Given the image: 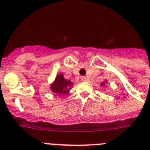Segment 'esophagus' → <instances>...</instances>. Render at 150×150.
<instances>
[{"mask_svg":"<svg viewBox=\"0 0 150 150\" xmlns=\"http://www.w3.org/2000/svg\"><path fill=\"white\" fill-rule=\"evenodd\" d=\"M81 79L82 80H83V82H87L88 80V77H86V76H82L81 77Z\"/></svg>","mask_w":150,"mask_h":150,"instance_id":"esophagus-1","label":"esophagus"}]
</instances>
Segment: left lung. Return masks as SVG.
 I'll return each mask as SVG.
<instances>
[{"mask_svg": "<svg viewBox=\"0 0 150 150\" xmlns=\"http://www.w3.org/2000/svg\"><path fill=\"white\" fill-rule=\"evenodd\" d=\"M107 80H105L104 82H103L102 83H100V86H106V84H107Z\"/></svg>", "mask_w": 150, "mask_h": 150, "instance_id": "left-lung-1", "label": "left lung"}]
</instances>
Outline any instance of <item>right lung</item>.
I'll list each match as a JSON object with an SVG mask.
<instances>
[{"label":"right lung","instance_id":"add662e5","mask_svg":"<svg viewBox=\"0 0 150 150\" xmlns=\"http://www.w3.org/2000/svg\"><path fill=\"white\" fill-rule=\"evenodd\" d=\"M73 83H72L71 80L66 79L64 77L63 74H59L56 76L53 83L50 85V88L54 93L62 96L68 94L72 88Z\"/></svg>","mask_w":150,"mask_h":150}]
</instances>
